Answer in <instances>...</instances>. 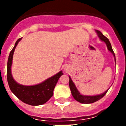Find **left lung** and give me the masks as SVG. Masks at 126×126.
Segmentation results:
<instances>
[{
    "label": "left lung",
    "mask_w": 126,
    "mask_h": 126,
    "mask_svg": "<svg viewBox=\"0 0 126 126\" xmlns=\"http://www.w3.org/2000/svg\"><path fill=\"white\" fill-rule=\"evenodd\" d=\"M96 32L97 33L98 36L99 37L100 40H101L102 41H103L104 42H105V44H107V46L108 49L112 53V55H114V59H115L116 61L115 54H114L113 50H112V48L111 44H110V42L109 40L106 36H104L103 34L101 33V32H100L99 31H96ZM69 87H70V89H71V94L73 95V97L75 99V100H77V101L80 102L81 103L84 104L92 103H94V102L97 101L98 100L101 99L102 97H103L104 95L107 94V92L108 91V90H107L106 92H104L103 94H100V95H82V94L79 92V90H77V88H76L75 84L73 83V82L72 81V80H71V77H69Z\"/></svg>",
    "instance_id": "1"
}]
</instances>
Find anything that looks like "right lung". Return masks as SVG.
<instances>
[{
  "mask_svg": "<svg viewBox=\"0 0 126 126\" xmlns=\"http://www.w3.org/2000/svg\"><path fill=\"white\" fill-rule=\"evenodd\" d=\"M21 39V38L17 40L14 47L9 55L7 64L8 83L12 92L21 101L30 105H41L46 103L52 97L55 85L63 73L62 71H60L53 77L44 81L43 82L34 86H23L17 84L13 79L11 73V67L15 48Z\"/></svg>",
  "mask_w": 126,
  "mask_h": 126,
  "instance_id": "add662e5",
  "label": "right lung"
}]
</instances>
